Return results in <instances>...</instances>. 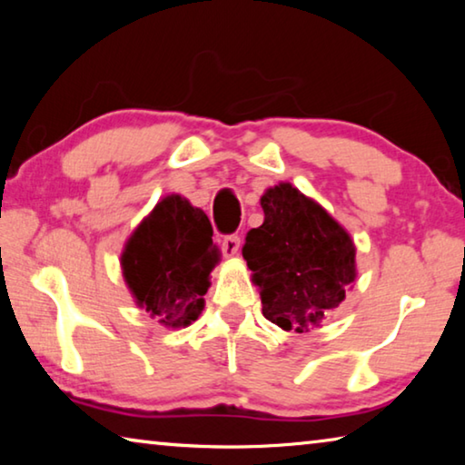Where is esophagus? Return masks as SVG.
<instances>
[{
	"label": "esophagus",
	"instance_id": "1",
	"mask_svg": "<svg viewBox=\"0 0 465 465\" xmlns=\"http://www.w3.org/2000/svg\"><path fill=\"white\" fill-rule=\"evenodd\" d=\"M240 252V238L238 235H227L223 240V256L233 258Z\"/></svg>",
	"mask_w": 465,
	"mask_h": 465
}]
</instances>
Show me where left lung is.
Returning <instances> with one entry per match:
<instances>
[{
	"instance_id": "obj_1",
	"label": "left lung",
	"mask_w": 465,
	"mask_h": 465,
	"mask_svg": "<svg viewBox=\"0 0 465 465\" xmlns=\"http://www.w3.org/2000/svg\"><path fill=\"white\" fill-rule=\"evenodd\" d=\"M261 207L264 222L248 232L242 256L261 291L262 313L285 332H310L355 285V242L291 183L266 188Z\"/></svg>"
}]
</instances>
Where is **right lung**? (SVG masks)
Here are the masks:
<instances>
[{
    "instance_id": "right-lung-1",
    "label": "right lung",
    "mask_w": 465,
    "mask_h": 465,
    "mask_svg": "<svg viewBox=\"0 0 465 465\" xmlns=\"http://www.w3.org/2000/svg\"><path fill=\"white\" fill-rule=\"evenodd\" d=\"M217 261L204 211L184 196L168 194L124 242L121 269L137 308L176 330L201 316Z\"/></svg>"
}]
</instances>
